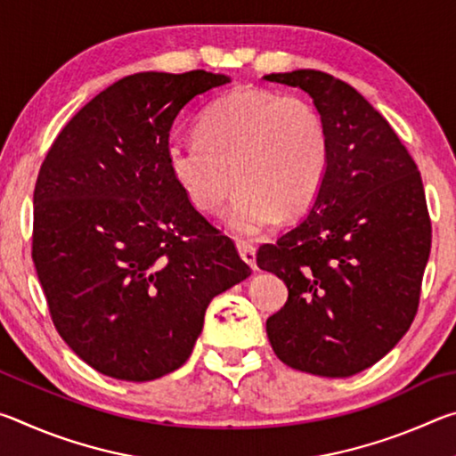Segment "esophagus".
Listing matches in <instances>:
<instances>
[{"label": "esophagus", "instance_id": "obj_1", "mask_svg": "<svg viewBox=\"0 0 456 456\" xmlns=\"http://www.w3.org/2000/svg\"><path fill=\"white\" fill-rule=\"evenodd\" d=\"M237 249H239V256L245 261L247 265H249L253 272H257V259H256V247L245 243V241H239L237 243Z\"/></svg>", "mask_w": 456, "mask_h": 456}]
</instances>
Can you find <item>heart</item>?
<instances>
[{
	"instance_id": "1",
	"label": "heart",
	"mask_w": 456,
	"mask_h": 456,
	"mask_svg": "<svg viewBox=\"0 0 456 456\" xmlns=\"http://www.w3.org/2000/svg\"><path fill=\"white\" fill-rule=\"evenodd\" d=\"M328 154V130L310 100L237 88L200 114L197 138L168 142L167 167L205 213L221 211L239 181L225 223L237 235L256 237L280 213H299L312 203Z\"/></svg>"
}]
</instances>
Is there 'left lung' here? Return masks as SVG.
Segmentation results:
<instances>
[{"instance_id": "1", "label": "left lung", "mask_w": 456, "mask_h": 456, "mask_svg": "<svg viewBox=\"0 0 456 456\" xmlns=\"http://www.w3.org/2000/svg\"><path fill=\"white\" fill-rule=\"evenodd\" d=\"M264 78L307 92L330 138L305 217L257 253L259 269L288 285L267 338L283 364L348 378L395 348L419 310L430 253L422 179L395 130L350 84L318 70Z\"/></svg>"}]
</instances>
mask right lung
Instances as JSON below:
<instances>
[{"label": "right lung", "mask_w": 456, "mask_h": 456, "mask_svg": "<svg viewBox=\"0 0 456 456\" xmlns=\"http://www.w3.org/2000/svg\"><path fill=\"white\" fill-rule=\"evenodd\" d=\"M225 74L126 76L53 141L32 257L61 339L100 374L149 382L189 360L211 299L251 275L167 167L168 133Z\"/></svg>", "instance_id": "right-lung-1"}]
</instances>
